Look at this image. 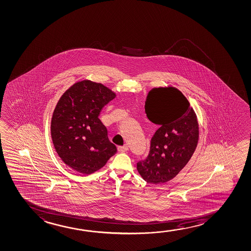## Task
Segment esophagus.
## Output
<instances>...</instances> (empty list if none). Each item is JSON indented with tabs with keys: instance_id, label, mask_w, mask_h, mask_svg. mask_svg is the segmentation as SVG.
<instances>
[{
	"instance_id": "obj_1",
	"label": "esophagus",
	"mask_w": 251,
	"mask_h": 251,
	"mask_svg": "<svg viewBox=\"0 0 251 251\" xmlns=\"http://www.w3.org/2000/svg\"><path fill=\"white\" fill-rule=\"evenodd\" d=\"M118 151H120V152H125V151H128V146L126 145H125L123 146H119L118 147Z\"/></svg>"
}]
</instances>
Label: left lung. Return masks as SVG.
Masks as SVG:
<instances>
[{"instance_id": "left-lung-1", "label": "left lung", "mask_w": 251, "mask_h": 251, "mask_svg": "<svg viewBox=\"0 0 251 251\" xmlns=\"http://www.w3.org/2000/svg\"><path fill=\"white\" fill-rule=\"evenodd\" d=\"M145 109L147 118L159 128L151 138L148 156L137 163V169L148 183H166L194 153L199 137L197 115L185 96L172 86L151 89Z\"/></svg>"}]
</instances>
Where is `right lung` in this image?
I'll use <instances>...</instances> for the list:
<instances>
[{
    "label": "right lung",
    "mask_w": 251,
    "mask_h": 251,
    "mask_svg": "<svg viewBox=\"0 0 251 251\" xmlns=\"http://www.w3.org/2000/svg\"><path fill=\"white\" fill-rule=\"evenodd\" d=\"M115 97L101 83L85 79L69 87L58 101L51 121L52 143L64 163L76 172L92 174L116 153L99 119L102 108Z\"/></svg>",
    "instance_id": "1"
}]
</instances>
